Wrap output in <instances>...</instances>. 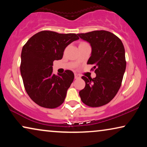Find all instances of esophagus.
Here are the masks:
<instances>
[{
	"mask_svg": "<svg viewBox=\"0 0 147 147\" xmlns=\"http://www.w3.org/2000/svg\"><path fill=\"white\" fill-rule=\"evenodd\" d=\"M79 78H80V76L78 74H75V79H79Z\"/></svg>",
	"mask_w": 147,
	"mask_h": 147,
	"instance_id": "1",
	"label": "esophagus"
}]
</instances>
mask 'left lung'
Instances as JSON below:
<instances>
[{
	"label": "left lung",
	"instance_id": "obj_1",
	"mask_svg": "<svg viewBox=\"0 0 147 147\" xmlns=\"http://www.w3.org/2000/svg\"><path fill=\"white\" fill-rule=\"evenodd\" d=\"M78 35L92 47L88 64L94 65L96 77L82 76L86 86L80 91L82 101L90 107L109 103L121 86L126 62L123 43L117 36L106 31H94Z\"/></svg>",
	"mask_w": 147,
	"mask_h": 147
}]
</instances>
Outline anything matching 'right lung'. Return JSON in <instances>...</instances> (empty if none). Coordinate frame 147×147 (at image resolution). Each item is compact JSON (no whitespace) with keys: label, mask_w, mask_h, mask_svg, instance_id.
Here are the masks:
<instances>
[{"label":"right lung","mask_w":147,"mask_h":147,"mask_svg":"<svg viewBox=\"0 0 147 147\" xmlns=\"http://www.w3.org/2000/svg\"><path fill=\"white\" fill-rule=\"evenodd\" d=\"M79 39L75 33L43 31L30 38L21 52V74L31 99L43 108H55L65 100L74 79L70 70L53 74V62L61 59L68 45Z\"/></svg>","instance_id":"1"}]
</instances>
